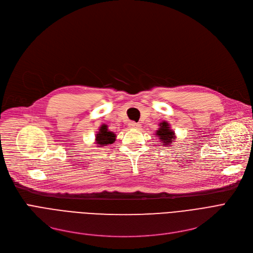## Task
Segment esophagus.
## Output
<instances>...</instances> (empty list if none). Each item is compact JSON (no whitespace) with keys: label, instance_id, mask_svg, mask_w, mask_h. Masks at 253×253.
<instances>
[{"label":"esophagus","instance_id":"esophagus-1","mask_svg":"<svg viewBox=\"0 0 253 253\" xmlns=\"http://www.w3.org/2000/svg\"><path fill=\"white\" fill-rule=\"evenodd\" d=\"M128 125H129V127L132 128V129H138V128H140V125L137 124V123H135V122H129Z\"/></svg>","mask_w":253,"mask_h":253}]
</instances>
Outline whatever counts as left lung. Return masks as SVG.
Here are the masks:
<instances>
[{"label":"left lung","mask_w":253,"mask_h":253,"mask_svg":"<svg viewBox=\"0 0 253 253\" xmlns=\"http://www.w3.org/2000/svg\"><path fill=\"white\" fill-rule=\"evenodd\" d=\"M159 126H160V128L157 130V135L160 137L159 139L163 141L165 145H167L168 143L171 144L172 142H173V139L175 136L174 132H172L170 130L169 124L167 122H162Z\"/></svg>","instance_id":"8db88e82"}]
</instances>
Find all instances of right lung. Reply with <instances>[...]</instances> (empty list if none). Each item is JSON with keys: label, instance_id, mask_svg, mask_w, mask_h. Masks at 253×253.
<instances>
[{"label": "right lung", "instance_id": "obj_1", "mask_svg": "<svg viewBox=\"0 0 253 253\" xmlns=\"http://www.w3.org/2000/svg\"><path fill=\"white\" fill-rule=\"evenodd\" d=\"M115 140H116V135L114 134V132L109 131L106 125H102L96 134L97 144H100L101 147H103L105 144H112Z\"/></svg>", "mask_w": 253, "mask_h": 253}]
</instances>
